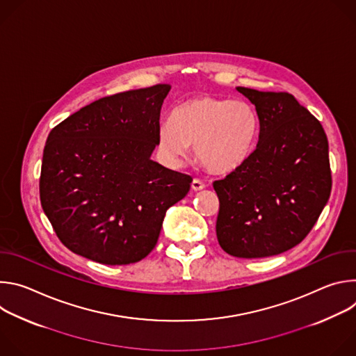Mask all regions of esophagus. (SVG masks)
Listing matches in <instances>:
<instances>
[{
	"label": "esophagus",
	"mask_w": 356,
	"mask_h": 356,
	"mask_svg": "<svg viewBox=\"0 0 356 356\" xmlns=\"http://www.w3.org/2000/svg\"><path fill=\"white\" fill-rule=\"evenodd\" d=\"M191 188H193L194 191H200V190H202V188H206V184L202 183L201 180H198V179H194V180L191 181Z\"/></svg>",
	"instance_id": "1"
}]
</instances>
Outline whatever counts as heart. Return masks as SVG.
<instances>
[{"mask_svg": "<svg viewBox=\"0 0 356 356\" xmlns=\"http://www.w3.org/2000/svg\"><path fill=\"white\" fill-rule=\"evenodd\" d=\"M261 129L258 111L248 101L200 94L180 103L158 129V149L179 166L194 143V155L210 172L228 175L255 150Z\"/></svg>", "mask_w": 356, "mask_h": 356, "instance_id": "obj_1", "label": "heart"}]
</instances>
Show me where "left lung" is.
Listing matches in <instances>:
<instances>
[{
  "instance_id": "1",
  "label": "left lung",
  "mask_w": 356,
  "mask_h": 356,
  "mask_svg": "<svg viewBox=\"0 0 356 356\" xmlns=\"http://www.w3.org/2000/svg\"><path fill=\"white\" fill-rule=\"evenodd\" d=\"M255 106L259 140L246 163L213 183L217 238L236 258H268L300 243L331 193L328 139L289 92L236 87Z\"/></svg>"
}]
</instances>
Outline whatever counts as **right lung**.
Here are the masks:
<instances>
[{"instance_id": "right-lung-1", "label": "right lung", "mask_w": 356, "mask_h": 356, "mask_svg": "<svg viewBox=\"0 0 356 356\" xmlns=\"http://www.w3.org/2000/svg\"><path fill=\"white\" fill-rule=\"evenodd\" d=\"M170 84L118 92L50 131L40 204L62 243L103 265L139 262L155 248L166 211L193 179L150 156Z\"/></svg>"}]
</instances>
